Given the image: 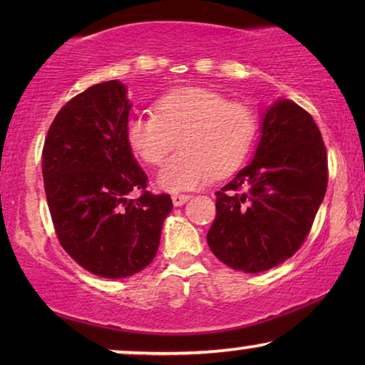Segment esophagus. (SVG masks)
<instances>
[{"instance_id": "1", "label": "esophagus", "mask_w": 365, "mask_h": 365, "mask_svg": "<svg viewBox=\"0 0 365 365\" xmlns=\"http://www.w3.org/2000/svg\"><path fill=\"white\" fill-rule=\"evenodd\" d=\"M189 197H191V196H187V194H174L173 204L176 207H179V206H182V204H186L189 201Z\"/></svg>"}]
</instances>
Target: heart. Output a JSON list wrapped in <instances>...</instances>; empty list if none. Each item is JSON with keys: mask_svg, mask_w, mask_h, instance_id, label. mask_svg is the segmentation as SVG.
I'll list each match as a JSON object with an SVG mask.
<instances>
[{"mask_svg": "<svg viewBox=\"0 0 365 365\" xmlns=\"http://www.w3.org/2000/svg\"><path fill=\"white\" fill-rule=\"evenodd\" d=\"M257 119L246 104L227 101L207 88H181L154 103V113H133L126 139L146 164H159L176 148L156 174L159 189L192 191L241 168L251 153Z\"/></svg>", "mask_w": 365, "mask_h": 365, "instance_id": "1", "label": "heart"}]
</instances>
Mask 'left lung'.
<instances>
[{
  "mask_svg": "<svg viewBox=\"0 0 365 365\" xmlns=\"http://www.w3.org/2000/svg\"><path fill=\"white\" fill-rule=\"evenodd\" d=\"M327 189V156L307 111L279 98L261 114L252 161L216 192L207 232L214 256L247 274L267 271L296 254Z\"/></svg>",
  "mask_w": 365,
  "mask_h": 365,
  "instance_id": "obj_1",
  "label": "left lung"
}]
</instances>
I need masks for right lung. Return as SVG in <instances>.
Returning a JSON list of instances; mask_svg holds the SVG:
<instances>
[{"instance_id": "right-lung-1", "label": "right lung", "mask_w": 365, "mask_h": 365, "mask_svg": "<svg viewBox=\"0 0 365 365\" xmlns=\"http://www.w3.org/2000/svg\"><path fill=\"white\" fill-rule=\"evenodd\" d=\"M128 88L104 81L88 88L56 114L43 149L44 191L58 239L86 271L129 277L156 256L169 194L146 189L148 176L126 139Z\"/></svg>"}]
</instances>
